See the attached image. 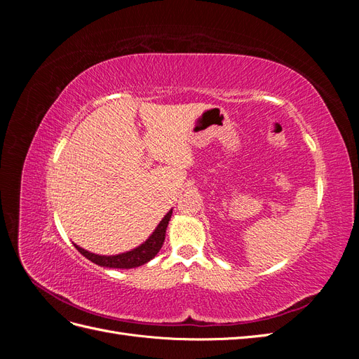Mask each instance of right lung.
I'll return each mask as SVG.
<instances>
[{
	"label": "right lung",
	"instance_id": "obj_1",
	"mask_svg": "<svg viewBox=\"0 0 359 359\" xmlns=\"http://www.w3.org/2000/svg\"><path fill=\"white\" fill-rule=\"evenodd\" d=\"M170 215H172V211H169L165 217H163V220L158 223L153 235H151L142 245H139L137 248L132 250V252L121 253L116 256H99V255L86 252V250L78 247L76 244H74V247L78 248V252L81 255H83L86 259L91 260V262L100 265V266L121 268V269L136 268V266H140V265L149 262V260L158 253V250L161 248L163 243H165L166 227L170 220Z\"/></svg>",
	"mask_w": 359,
	"mask_h": 359
}]
</instances>
